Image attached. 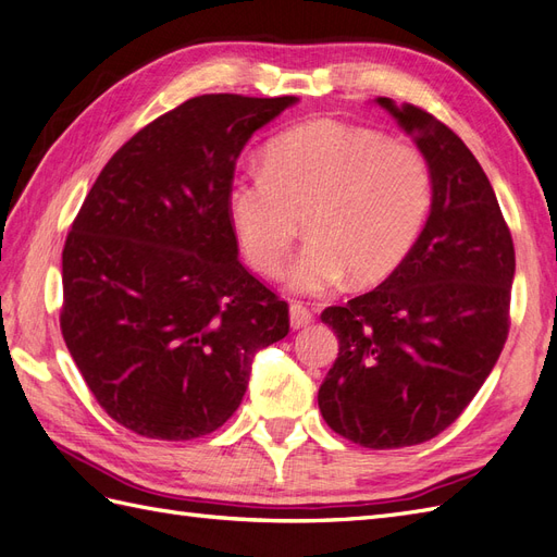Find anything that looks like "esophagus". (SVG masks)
Returning <instances> with one entry per match:
<instances>
[{
	"instance_id": "obj_1",
	"label": "esophagus",
	"mask_w": 557,
	"mask_h": 557,
	"mask_svg": "<svg viewBox=\"0 0 557 557\" xmlns=\"http://www.w3.org/2000/svg\"><path fill=\"white\" fill-rule=\"evenodd\" d=\"M312 312L304 306V304H292L289 306V322L294 330H304V326H308L312 322Z\"/></svg>"
}]
</instances>
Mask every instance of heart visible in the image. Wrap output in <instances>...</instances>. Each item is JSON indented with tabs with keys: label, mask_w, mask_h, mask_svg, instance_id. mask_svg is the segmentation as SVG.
<instances>
[{
	"label": "heart",
	"mask_w": 557,
	"mask_h": 557,
	"mask_svg": "<svg viewBox=\"0 0 557 557\" xmlns=\"http://www.w3.org/2000/svg\"><path fill=\"white\" fill-rule=\"evenodd\" d=\"M431 207V169L411 146L332 120L275 136L263 166L227 183V213L249 263L275 275L306 219L310 242L287 287L324 294L348 275L374 284L403 263Z\"/></svg>",
	"instance_id": "b5f03b06"
}]
</instances>
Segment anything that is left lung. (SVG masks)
<instances>
[{
	"mask_svg": "<svg viewBox=\"0 0 557 557\" xmlns=\"http://www.w3.org/2000/svg\"><path fill=\"white\" fill-rule=\"evenodd\" d=\"M431 169V213L386 282L322 312L338 358L318 405L369 449L411 447L459 419L508 336L516 249L490 178L449 126L376 98Z\"/></svg>",
	"mask_w": 557,
	"mask_h": 557,
	"instance_id": "obj_1",
	"label": "left lung"
}]
</instances>
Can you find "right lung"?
<instances>
[{
	"instance_id": "add662e5",
	"label": "right lung",
	"mask_w": 557,
	"mask_h": 557,
	"mask_svg": "<svg viewBox=\"0 0 557 557\" xmlns=\"http://www.w3.org/2000/svg\"><path fill=\"white\" fill-rule=\"evenodd\" d=\"M296 96L207 94L110 157L63 249L61 332L110 419L152 440L213 433L289 306L237 259L227 183Z\"/></svg>"
}]
</instances>
